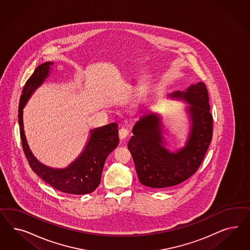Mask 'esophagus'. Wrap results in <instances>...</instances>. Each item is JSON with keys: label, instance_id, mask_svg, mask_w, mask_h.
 <instances>
[{"label": "esophagus", "instance_id": "34e87169", "mask_svg": "<svg viewBox=\"0 0 250 250\" xmlns=\"http://www.w3.org/2000/svg\"><path fill=\"white\" fill-rule=\"evenodd\" d=\"M129 135V130L126 127H122L119 130V137L120 139H125Z\"/></svg>", "mask_w": 250, "mask_h": 250}]
</instances>
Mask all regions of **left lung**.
Here are the masks:
<instances>
[{"mask_svg":"<svg viewBox=\"0 0 250 250\" xmlns=\"http://www.w3.org/2000/svg\"><path fill=\"white\" fill-rule=\"evenodd\" d=\"M184 100L189 105V138L184 147L170 152L162 136V122L154 113L145 114L133 127L134 136L127 147L132 154L139 182L151 188H167L189 179L205 159L212 141V115L210 113L208 91L204 83L190 85L186 91L168 95Z\"/></svg>","mask_w":250,"mask_h":250,"instance_id":"obj_1","label":"left lung"}]
</instances>
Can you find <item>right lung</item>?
Segmentation results:
<instances>
[{"label":"right lung","mask_w":250,"mask_h":250,"mask_svg":"<svg viewBox=\"0 0 250 250\" xmlns=\"http://www.w3.org/2000/svg\"><path fill=\"white\" fill-rule=\"evenodd\" d=\"M53 62H45L38 66L24 84L18 109L20 136L24 155L33 171L55 189L68 194L82 195L91 193L101 182L104 165L109 154L119 144L118 125L109 124L91 130V137L83 151L69 166L53 168L40 163L27 144L23 130V109L31 94L49 76Z\"/></svg>","instance_id":"1"}]
</instances>
